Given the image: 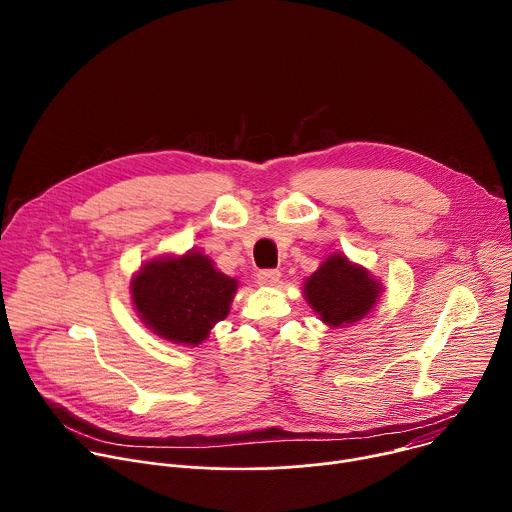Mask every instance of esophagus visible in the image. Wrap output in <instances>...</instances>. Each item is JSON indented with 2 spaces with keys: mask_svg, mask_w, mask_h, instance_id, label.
I'll return each instance as SVG.
<instances>
[{
  "mask_svg": "<svg viewBox=\"0 0 512 512\" xmlns=\"http://www.w3.org/2000/svg\"><path fill=\"white\" fill-rule=\"evenodd\" d=\"M279 279H281V271L277 269H265V271H259L257 275L259 285H275Z\"/></svg>",
  "mask_w": 512,
  "mask_h": 512,
  "instance_id": "obj_1",
  "label": "esophagus"
}]
</instances>
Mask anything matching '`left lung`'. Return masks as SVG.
I'll return each mask as SVG.
<instances>
[{"mask_svg": "<svg viewBox=\"0 0 512 512\" xmlns=\"http://www.w3.org/2000/svg\"><path fill=\"white\" fill-rule=\"evenodd\" d=\"M304 298L330 328H346L367 318L385 291L367 267L344 253H330L304 281Z\"/></svg>", "mask_w": 512, "mask_h": 512, "instance_id": "8db88e82", "label": "left lung"}]
</instances>
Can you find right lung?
I'll return each mask as SVG.
<instances>
[{
  "instance_id": "add662e5",
  "label": "right lung",
  "mask_w": 512,
  "mask_h": 512,
  "mask_svg": "<svg viewBox=\"0 0 512 512\" xmlns=\"http://www.w3.org/2000/svg\"><path fill=\"white\" fill-rule=\"evenodd\" d=\"M239 281L214 267V261L190 249L141 263L129 294L139 320L156 336L198 346L210 330L229 316Z\"/></svg>"
}]
</instances>
